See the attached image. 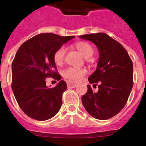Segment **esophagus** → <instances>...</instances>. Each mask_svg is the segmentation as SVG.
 <instances>
[{"instance_id":"obj_1","label":"esophagus","mask_w":146,"mask_h":146,"mask_svg":"<svg viewBox=\"0 0 146 146\" xmlns=\"http://www.w3.org/2000/svg\"><path fill=\"white\" fill-rule=\"evenodd\" d=\"M77 84L76 83H73V82H67V86L68 88H75Z\"/></svg>"}]
</instances>
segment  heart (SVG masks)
<instances>
[{"label":"heart","mask_w":146,"mask_h":146,"mask_svg":"<svg viewBox=\"0 0 146 146\" xmlns=\"http://www.w3.org/2000/svg\"><path fill=\"white\" fill-rule=\"evenodd\" d=\"M74 47L82 54L85 58H89L94 55V50L92 45L86 42H77L74 43ZM65 58V50L64 47L58 49L53 55V61L57 66L63 64ZM86 73L83 69H77L74 67H69L64 72V77L71 82H77L81 80L82 76Z\"/></svg>","instance_id":"1"}]
</instances>
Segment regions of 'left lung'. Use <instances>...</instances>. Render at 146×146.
<instances>
[{
    "instance_id": "left-lung-1",
    "label": "left lung",
    "mask_w": 146,
    "mask_h": 146,
    "mask_svg": "<svg viewBox=\"0 0 146 146\" xmlns=\"http://www.w3.org/2000/svg\"><path fill=\"white\" fill-rule=\"evenodd\" d=\"M97 47L99 58L96 70L88 77L98 91H88L82 96L85 109L96 119L107 120L124 108L133 86V64L124 47L104 33L80 36Z\"/></svg>"
}]
</instances>
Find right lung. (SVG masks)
Instances as JSON below:
<instances>
[{"instance_id": "obj_1", "label": "right lung", "mask_w": 146, "mask_h": 146, "mask_svg": "<svg viewBox=\"0 0 146 146\" xmlns=\"http://www.w3.org/2000/svg\"><path fill=\"white\" fill-rule=\"evenodd\" d=\"M74 38L51 33H40L27 40L18 49L13 60L11 88L20 108L30 118L46 121L57 114L66 90L65 81L47 88L46 78L60 80L53 61L55 51Z\"/></svg>"}]
</instances>
